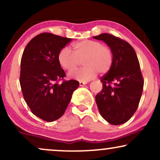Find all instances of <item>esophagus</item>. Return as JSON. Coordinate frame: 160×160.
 I'll use <instances>...</instances> for the list:
<instances>
[{"label":"esophagus","mask_w":160,"mask_h":160,"mask_svg":"<svg viewBox=\"0 0 160 160\" xmlns=\"http://www.w3.org/2000/svg\"><path fill=\"white\" fill-rule=\"evenodd\" d=\"M79 83H80V86H82L85 85V84L87 83V82H86V81H80V82H79Z\"/></svg>","instance_id":"1"}]
</instances>
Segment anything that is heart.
<instances>
[{"mask_svg":"<svg viewBox=\"0 0 160 160\" xmlns=\"http://www.w3.org/2000/svg\"><path fill=\"white\" fill-rule=\"evenodd\" d=\"M72 51L64 47L58 54V64L66 71H71L83 59L84 67L69 73L70 78L80 81L93 79L98 72L103 74L111 69L113 53L111 49L95 40H84L72 44Z\"/></svg>","mask_w":160,"mask_h":160,"instance_id":"b5f03b06","label":"heart"}]
</instances>
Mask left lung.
Here are the masks:
<instances>
[{
  "mask_svg": "<svg viewBox=\"0 0 160 160\" xmlns=\"http://www.w3.org/2000/svg\"><path fill=\"white\" fill-rule=\"evenodd\" d=\"M103 40L113 53L111 69L100 79L102 90L95 96L100 114L112 125L127 122L138 107L144 80L135 49L126 40L109 34L93 37Z\"/></svg>",
  "mask_w": 160,
  "mask_h": 160,
  "instance_id": "1",
  "label": "left lung"
}]
</instances>
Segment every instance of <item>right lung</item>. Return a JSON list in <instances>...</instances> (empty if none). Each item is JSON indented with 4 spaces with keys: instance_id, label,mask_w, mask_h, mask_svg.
<instances>
[{
    "instance_id": "right-lung-1",
    "label": "right lung",
    "mask_w": 160,
    "mask_h": 160,
    "mask_svg": "<svg viewBox=\"0 0 160 160\" xmlns=\"http://www.w3.org/2000/svg\"><path fill=\"white\" fill-rule=\"evenodd\" d=\"M71 41V38L42 33L28 43L22 56L19 82L24 99L31 111L47 122L64 114L79 86L77 80H64L65 73L57 59Z\"/></svg>"
}]
</instances>
